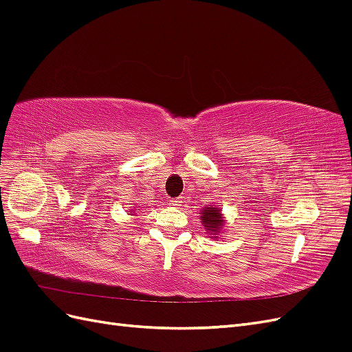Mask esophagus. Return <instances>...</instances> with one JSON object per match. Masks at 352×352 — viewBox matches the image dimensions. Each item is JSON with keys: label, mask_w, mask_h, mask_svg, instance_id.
I'll use <instances>...</instances> for the list:
<instances>
[{"label": "esophagus", "mask_w": 352, "mask_h": 352, "mask_svg": "<svg viewBox=\"0 0 352 352\" xmlns=\"http://www.w3.org/2000/svg\"><path fill=\"white\" fill-rule=\"evenodd\" d=\"M180 202H182V199H180V198H170L168 199V204L173 206V207H179Z\"/></svg>", "instance_id": "34e87169"}]
</instances>
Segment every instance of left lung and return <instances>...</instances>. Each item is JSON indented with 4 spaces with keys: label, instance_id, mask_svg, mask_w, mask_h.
<instances>
[{
    "label": "left lung",
    "instance_id": "left-lung-1",
    "mask_svg": "<svg viewBox=\"0 0 352 352\" xmlns=\"http://www.w3.org/2000/svg\"><path fill=\"white\" fill-rule=\"evenodd\" d=\"M201 221L204 225V229L207 230V233L212 232V235L220 232V229L225 226V221L221 219L220 210L214 208V207H207L202 208L201 211Z\"/></svg>",
    "mask_w": 352,
    "mask_h": 352
}]
</instances>
